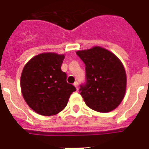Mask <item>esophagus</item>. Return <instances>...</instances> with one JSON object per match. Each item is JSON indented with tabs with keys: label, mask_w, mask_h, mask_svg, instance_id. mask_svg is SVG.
<instances>
[{
	"label": "esophagus",
	"mask_w": 149,
	"mask_h": 149,
	"mask_svg": "<svg viewBox=\"0 0 149 149\" xmlns=\"http://www.w3.org/2000/svg\"><path fill=\"white\" fill-rule=\"evenodd\" d=\"M74 86H75L76 89L78 90V83H77V81L74 82Z\"/></svg>",
	"instance_id": "34e87169"
}]
</instances>
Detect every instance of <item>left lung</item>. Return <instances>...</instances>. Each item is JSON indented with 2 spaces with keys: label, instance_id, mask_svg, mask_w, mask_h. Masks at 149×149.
<instances>
[{
  "label": "left lung",
  "instance_id": "1",
  "mask_svg": "<svg viewBox=\"0 0 149 149\" xmlns=\"http://www.w3.org/2000/svg\"><path fill=\"white\" fill-rule=\"evenodd\" d=\"M86 65V82L80 86V95L88 107L98 112L115 109L123 100L126 73L117 56L100 46L77 51Z\"/></svg>",
  "mask_w": 149,
  "mask_h": 149
}]
</instances>
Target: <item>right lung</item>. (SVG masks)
Here are the masks:
<instances>
[{
    "label": "right lung",
    "instance_id": "obj_1",
    "mask_svg": "<svg viewBox=\"0 0 149 149\" xmlns=\"http://www.w3.org/2000/svg\"><path fill=\"white\" fill-rule=\"evenodd\" d=\"M64 58V54L42 53L29 60L22 71V95L28 106L40 115L61 112L76 91L66 82V74L61 70Z\"/></svg>",
    "mask_w": 149,
    "mask_h": 149
}]
</instances>
